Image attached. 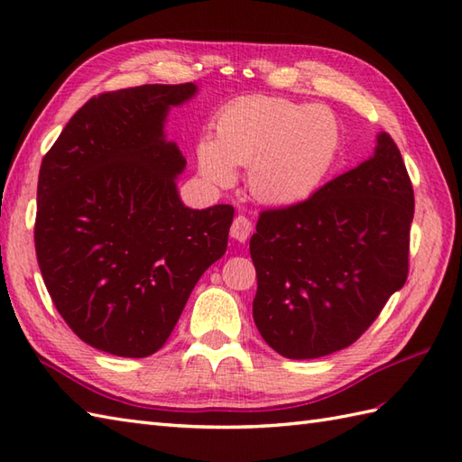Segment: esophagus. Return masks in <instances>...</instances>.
I'll return each mask as SVG.
<instances>
[{
	"label": "esophagus",
	"mask_w": 462,
	"mask_h": 462,
	"mask_svg": "<svg viewBox=\"0 0 462 462\" xmlns=\"http://www.w3.org/2000/svg\"><path fill=\"white\" fill-rule=\"evenodd\" d=\"M252 232V222L246 218V216H236L230 226V236L236 242H246L250 238Z\"/></svg>",
	"instance_id": "1"
}]
</instances>
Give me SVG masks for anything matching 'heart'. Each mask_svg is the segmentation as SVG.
Returning a JSON list of instances; mask_svg holds the SVG:
<instances>
[{
    "instance_id": "b5f03b06",
    "label": "heart",
    "mask_w": 462,
    "mask_h": 462,
    "mask_svg": "<svg viewBox=\"0 0 462 462\" xmlns=\"http://www.w3.org/2000/svg\"><path fill=\"white\" fill-rule=\"evenodd\" d=\"M214 139L196 146L204 180L230 186L234 166H248V189L268 206H296L316 194L336 169L343 133L326 106L280 97H242L214 116Z\"/></svg>"
}]
</instances>
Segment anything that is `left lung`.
Masks as SVG:
<instances>
[{
	"mask_svg": "<svg viewBox=\"0 0 462 462\" xmlns=\"http://www.w3.org/2000/svg\"><path fill=\"white\" fill-rule=\"evenodd\" d=\"M413 212V186L387 133L367 161L306 202L262 212L250 254L263 341L288 359L349 347L405 286Z\"/></svg>",
	"mask_w": 462,
	"mask_h": 462,
	"instance_id": "8db88e82",
	"label": "left lung"
}]
</instances>
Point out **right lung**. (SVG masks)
Instances as JSON below:
<instances>
[{"instance_id":"obj_1","label":"right lung","mask_w":462,"mask_h":462,"mask_svg":"<svg viewBox=\"0 0 462 462\" xmlns=\"http://www.w3.org/2000/svg\"><path fill=\"white\" fill-rule=\"evenodd\" d=\"M194 83L143 85L87 101L45 154L35 252L55 308L77 337L119 357H149L228 246L234 208H189L186 169L166 139Z\"/></svg>"}]
</instances>
